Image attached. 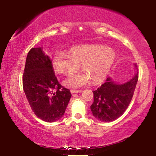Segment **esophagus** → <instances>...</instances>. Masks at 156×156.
<instances>
[{
    "instance_id": "esophagus-1",
    "label": "esophagus",
    "mask_w": 156,
    "mask_h": 156,
    "mask_svg": "<svg viewBox=\"0 0 156 156\" xmlns=\"http://www.w3.org/2000/svg\"><path fill=\"white\" fill-rule=\"evenodd\" d=\"M82 90H71V93H72V94L73 93H82Z\"/></svg>"
}]
</instances>
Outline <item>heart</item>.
I'll use <instances>...</instances> for the list:
<instances>
[{
	"instance_id": "heart-1",
	"label": "heart",
	"mask_w": 156,
	"mask_h": 156,
	"mask_svg": "<svg viewBox=\"0 0 156 156\" xmlns=\"http://www.w3.org/2000/svg\"><path fill=\"white\" fill-rule=\"evenodd\" d=\"M115 59V52L110 48L99 45H83L72 48L69 54L59 51L55 53L53 66L57 72L70 75L81 64L84 72L72 75L66 80L71 87H80L93 82H101L105 78Z\"/></svg>"
}]
</instances>
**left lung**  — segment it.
<instances>
[{"label":"left lung","mask_w":156,"mask_h":156,"mask_svg":"<svg viewBox=\"0 0 156 156\" xmlns=\"http://www.w3.org/2000/svg\"><path fill=\"white\" fill-rule=\"evenodd\" d=\"M138 76L137 70L131 80L122 84H115L108 77L101 87L93 91L94 101L90 108L93 116L101 122H111L123 115L133 97Z\"/></svg>","instance_id":"8db88e82"}]
</instances>
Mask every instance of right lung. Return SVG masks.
<instances>
[{
  "mask_svg": "<svg viewBox=\"0 0 156 156\" xmlns=\"http://www.w3.org/2000/svg\"><path fill=\"white\" fill-rule=\"evenodd\" d=\"M22 84L30 108L38 118L53 122L63 116L72 95L58 81L51 59L41 48L29 51Z\"/></svg>",
  "mask_w": 156,
  "mask_h": 156,
  "instance_id": "right-lung-1",
  "label": "right lung"
}]
</instances>
